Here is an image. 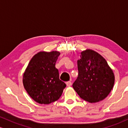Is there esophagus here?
I'll list each match as a JSON object with an SVG mask.
<instances>
[{
    "label": "esophagus",
    "mask_w": 128,
    "mask_h": 128,
    "mask_svg": "<svg viewBox=\"0 0 128 128\" xmlns=\"http://www.w3.org/2000/svg\"><path fill=\"white\" fill-rule=\"evenodd\" d=\"M66 86H68V87H70V86H71L72 85V83H71V82H70V81L67 82L66 83Z\"/></svg>",
    "instance_id": "34e87169"
}]
</instances>
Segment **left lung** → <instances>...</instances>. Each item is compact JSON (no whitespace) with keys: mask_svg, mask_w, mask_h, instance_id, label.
Masks as SVG:
<instances>
[{"mask_svg":"<svg viewBox=\"0 0 128 128\" xmlns=\"http://www.w3.org/2000/svg\"><path fill=\"white\" fill-rule=\"evenodd\" d=\"M78 76L72 84L85 101L96 103L104 99L114 86L115 76L106 60L94 50L87 49L77 60Z\"/></svg>","mask_w":128,"mask_h":128,"instance_id":"1","label":"left lung"}]
</instances>
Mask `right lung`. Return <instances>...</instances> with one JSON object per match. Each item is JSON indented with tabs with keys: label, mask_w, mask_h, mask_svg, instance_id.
Masks as SVG:
<instances>
[{
	"label": "right lung",
	"mask_w": 128,
	"mask_h": 128,
	"mask_svg": "<svg viewBox=\"0 0 128 128\" xmlns=\"http://www.w3.org/2000/svg\"><path fill=\"white\" fill-rule=\"evenodd\" d=\"M60 52L40 51L32 57L23 75V84L37 103L47 104L56 101L66 84L59 79L55 65Z\"/></svg>",
	"instance_id": "1"
}]
</instances>
